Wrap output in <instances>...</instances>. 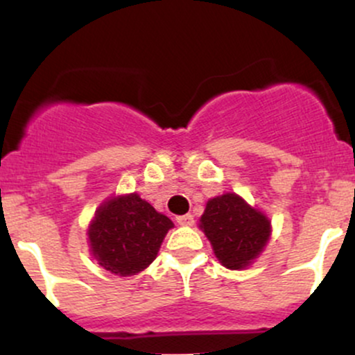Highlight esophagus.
I'll return each mask as SVG.
<instances>
[{
    "instance_id": "obj_1",
    "label": "esophagus",
    "mask_w": 355,
    "mask_h": 355,
    "mask_svg": "<svg viewBox=\"0 0 355 355\" xmlns=\"http://www.w3.org/2000/svg\"><path fill=\"white\" fill-rule=\"evenodd\" d=\"M177 222H178V225H187V227H190V225H193V217H191L190 214H187V215H178Z\"/></svg>"
}]
</instances>
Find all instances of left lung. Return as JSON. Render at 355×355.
Masks as SVG:
<instances>
[{"mask_svg": "<svg viewBox=\"0 0 355 355\" xmlns=\"http://www.w3.org/2000/svg\"><path fill=\"white\" fill-rule=\"evenodd\" d=\"M200 229L227 268H243L266 247L270 222L235 193L211 198L200 218Z\"/></svg>", "mask_w": 355, "mask_h": 355, "instance_id": "obj_1", "label": "left lung"}]
</instances>
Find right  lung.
I'll list each match as a JSON object with an SVG mask.
<instances>
[{"instance_id": "right-lung-1", "label": "right lung", "mask_w": 355, "mask_h": 355, "mask_svg": "<svg viewBox=\"0 0 355 355\" xmlns=\"http://www.w3.org/2000/svg\"><path fill=\"white\" fill-rule=\"evenodd\" d=\"M172 220L137 193L108 200L96 210L88 230L92 254L105 270L135 275L153 262Z\"/></svg>"}]
</instances>
